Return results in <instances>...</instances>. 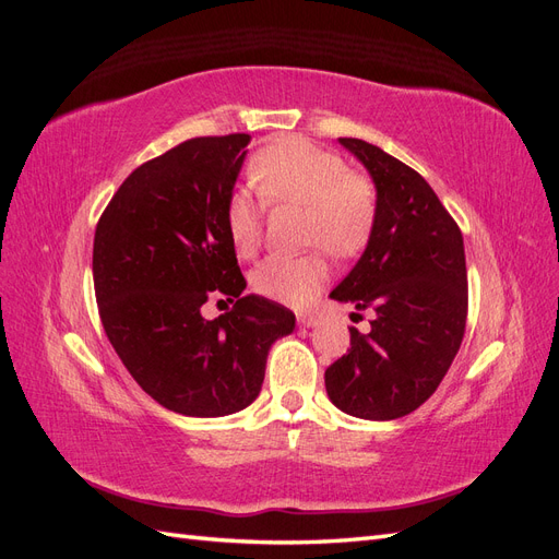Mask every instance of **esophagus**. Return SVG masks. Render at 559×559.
<instances>
[{
  "label": "esophagus",
  "instance_id": "34e87169",
  "mask_svg": "<svg viewBox=\"0 0 559 559\" xmlns=\"http://www.w3.org/2000/svg\"><path fill=\"white\" fill-rule=\"evenodd\" d=\"M317 314L314 312H302V314H298V326L300 329H312V326H317Z\"/></svg>",
  "mask_w": 559,
  "mask_h": 559
}]
</instances>
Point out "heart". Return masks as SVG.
Returning <instances> with one entry per match:
<instances>
[{"mask_svg":"<svg viewBox=\"0 0 559 559\" xmlns=\"http://www.w3.org/2000/svg\"><path fill=\"white\" fill-rule=\"evenodd\" d=\"M251 177L263 200L302 205L306 240L335 257L359 253L376 224V191L361 175L347 173L343 158L308 140L289 138L263 148L253 158ZM228 235L242 259L261 247V205L245 191L228 202ZM329 261L321 251L306 257H267L251 270V286L261 296L286 306H306L329 280Z\"/></svg>","mask_w":559,"mask_h":559,"instance_id":"1","label":"heart"}]
</instances>
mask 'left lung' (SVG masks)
I'll return each instance as SVG.
<instances>
[{
  "label": "left lung",
  "instance_id": "8db88e82",
  "mask_svg": "<svg viewBox=\"0 0 559 559\" xmlns=\"http://www.w3.org/2000/svg\"><path fill=\"white\" fill-rule=\"evenodd\" d=\"M376 183V224L361 259L331 292L373 310L349 329V352L326 368L335 408L386 421L417 411L445 378L466 329V257L460 226L427 179L364 140L341 138Z\"/></svg>",
  "mask_w": 559,
  "mask_h": 559
}]
</instances>
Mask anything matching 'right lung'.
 I'll use <instances>...</instances> for the list:
<instances>
[{"mask_svg":"<svg viewBox=\"0 0 559 559\" xmlns=\"http://www.w3.org/2000/svg\"><path fill=\"white\" fill-rule=\"evenodd\" d=\"M249 134L195 138L140 165L99 216L93 282L118 359L163 408L233 415L259 396L267 352L294 333L275 300L245 296L228 235V202ZM236 306L201 317L210 297Z\"/></svg>","mask_w":559,"mask_h":559,"instance_id":"add662e5","label":"right lung"}]
</instances>
